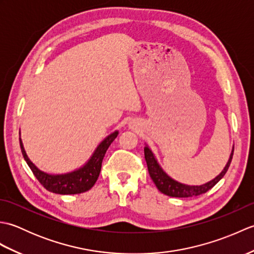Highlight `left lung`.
<instances>
[{"instance_id":"obj_1","label":"left lung","mask_w":254,"mask_h":254,"mask_svg":"<svg viewBox=\"0 0 254 254\" xmlns=\"http://www.w3.org/2000/svg\"><path fill=\"white\" fill-rule=\"evenodd\" d=\"M144 155H145V160H146V164H147L149 176L161 193H164L166 195L172 196V197H192V196L201 195L203 193H206L225 176V174L227 172L230 166L231 159H233L234 148L231 150L228 163L225 166L224 170L220 172L215 179L210 180L209 182L205 183V185H202V186H188L172 179V178H170L163 169H161V167L158 165L154 154L152 153V150H150L147 146L144 147Z\"/></svg>"}]
</instances>
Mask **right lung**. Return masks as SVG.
<instances>
[{"instance_id": "1", "label": "right lung", "mask_w": 254, "mask_h": 254, "mask_svg": "<svg viewBox=\"0 0 254 254\" xmlns=\"http://www.w3.org/2000/svg\"><path fill=\"white\" fill-rule=\"evenodd\" d=\"M117 136L118 131L111 133L110 135H108L104 141L98 145V147L96 148L93 156H91L90 159L87 161V164L84 165L82 168L64 175H49L47 174V172L38 169L37 167L31 163L28 156H27L20 138L19 144L21 153H23L27 165L29 166L32 174L35 175L38 181H39L48 191L57 194H78L88 191L89 189L94 187L99 177L102 159L105 157L107 149L110 146V144L115 141Z\"/></svg>"}]
</instances>
